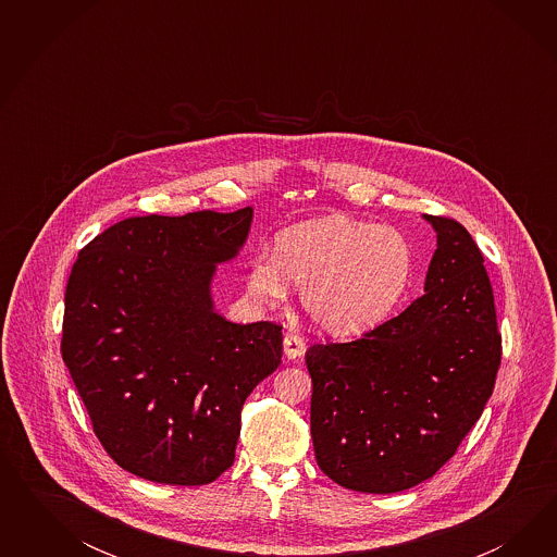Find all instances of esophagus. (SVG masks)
Here are the masks:
<instances>
[{"label":"esophagus","mask_w":557,"mask_h":557,"mask_svg":"<svg viewBox=\"0 0 557 557\" xmlns=\"http://www.w3.org/2000/svg\"><path fill=\"white\" fill-rule=\"evenodd\" d=\"M304 354H306V343H304V338L287 333L286 337H284V355H286V359H289V361L302 359Z\"/></svg>","instance_id":"obj_1"}]
</instances>
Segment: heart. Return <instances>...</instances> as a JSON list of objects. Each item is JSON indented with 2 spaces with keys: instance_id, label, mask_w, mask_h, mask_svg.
Returning <instances> with one entry per match:
<instances>
[{
  "instance_id": "heart-1",
  "label": "heart",
  "mask_w": 557,
  "mask_h": 557,
  "mask_svg": "<svg viewBox=\"0 0 557 557\" xmlns=\"http://www.w3.org/2000/svg\"><path fill=\"white\" fill-rule=\"evenodd\" d=\"M414 253L405 233L343 214L284 228L273 255H257L247 292L259 304L286 300L302 286L304 312L324 333L351 337L382 324L405 300Z\"/></svg>"
}]
</instances>
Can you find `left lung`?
Returning a JSON list of instances; mask_svg holds the SVG:
<instances>
[{
    "label": "left lung",
    "instance_id": "obj_1",
    "mask_svg": "<svg viewBox=\"0 0 557 557\" xmlns=\"http://www.w3.org/2000/svg\"><path fill=\"white\" fill-rule=\"evenodd\" d=\"M435 235L424 294L351 343L312 345L310 431L322 472L343 488H412L456 454L480 419L500 366L484 257L451 219Z\"/></svg>",
    "mask_w": 557,
    "mask_h": 557
}]
</instances>
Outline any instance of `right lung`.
I'll list each match as a JSON object with an SVG mask.
<instances>
[{"label": "right lung", "mask_w": 557, "mask_h": 557, "mask_svg": "<svg viewBox=\"0 0 557 557\" xmlns=\"http://www.w3.org/2000/svg\"><path fill=\"white\" fill-rule=\"evenodd\" d=\"M251 222V206L126 219L77 257L63 361L122 470L200 486L233 466L243 405L282 363V326L226 321L212 298Z\"/></svg>", "instance_id": "right-lung-1"}]
</instances>
